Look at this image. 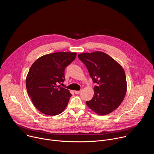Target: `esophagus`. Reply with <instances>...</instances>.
I'll use <instances>...</instances> for the list:
<instances>
[{
  "instance_id": "esophagus-1",
  "label": "esophagus",
  "mask_w": 154,
  "mask_h": 154,
  "mask_svg": "<svg viewBox=\"0 0 154 154\" xmlns=\"http://www.w3.org/2000/svg\"><path fill=\"white\" fill-rule=\"evenodd\" d=\"M80 92H81L80 91H74V93H75V94H79L80 93Z\"/></svg>"
}]
</instances>
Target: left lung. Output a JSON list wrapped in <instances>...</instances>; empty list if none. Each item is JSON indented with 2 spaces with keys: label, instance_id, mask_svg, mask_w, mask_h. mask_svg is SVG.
Wrapping results in <instances>:
<instances>
[{
  "label": "left lung",
  "instance_id": "1",
  "mask_svg": "<svg viewBox=\"0 0 154 154\" xmlns=\"http://www.w3.org/2000/svg\"><path fill=\"white\" fill-rule=\"evenodd\" d=\"M96 83L92 99L86 103L99 115L112 113L121 103L127 91L125 74L121 66L102 52L78 55Z\"/></svg>",
  "mask_w": 154,
  "mask_h": 154
}]
</instances>
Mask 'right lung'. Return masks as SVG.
<instances>
[{
    "label": "right lung",
    "instance_id": "right-lung-1",
    "mask_svg": "<svg viewBox=\"0 0 154 154\" xmlns=\"http://www.w3.org/2000/svg\"><path fill=\"white\" fill-rule=\"evenodd\" d=\"M75 52H55L43 55L30 67L26 78L29 96L41 113L49 116L60 114L72 94L60 85L64 70L75 59Z\"/></svg>",
    "mask_w": 154,
    "mask_h": 154
}]
</instances>
